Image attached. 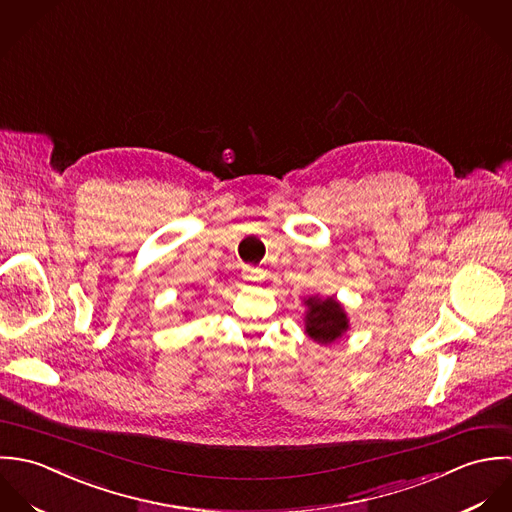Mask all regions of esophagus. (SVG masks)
Returning <instances> with one entry per match:
<instances>
[{"instance_id": "esophagus-1", "label": "esophagus", "mask_w": 512, "mask_h": 512, "mask_svg": "<svg viewBox=\"0 0 512 512\" xmlns=\"http://www.w3.org/2000/svg\"><path fill=\"white\" fill-rule=\"evenodd\" d=\"M257 277H259V271H253V269H251L249 275H247V279H257Z\"/></svg>"}]
</instances>
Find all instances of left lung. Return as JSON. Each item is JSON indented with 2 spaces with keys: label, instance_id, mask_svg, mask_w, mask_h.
<instances>
[{
  "label": "left lung",
  "instance_id": "obj_1",
  "mask_svg": "<svg viewBox=\"0 0 512 512\" xmlns=\"http://www.w3.org/2000/svg\"><path fill=\"white\" fill-rule=\"evenodd\" d=\"M307 305V332L314 342L330 344L346 332V314L334 299H308Z\"/></svg>",
  "mask_w": 512,
  "mask_h": 512
}]
</instances>
